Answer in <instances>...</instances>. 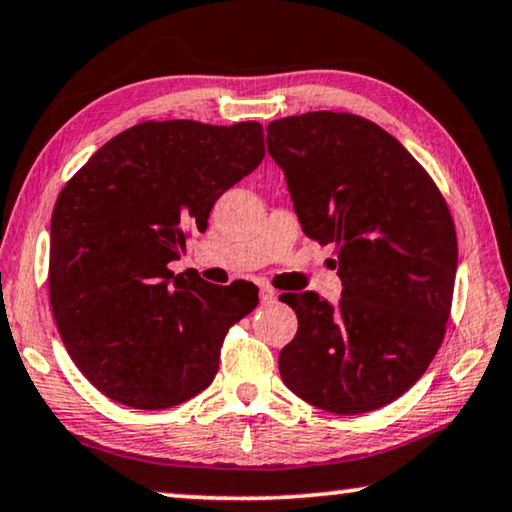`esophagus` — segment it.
<instances>
[{"label":"esophagus","instance_id":"esophagus-1","mask_svg":"<svg viewBox=\"0 0 512 512\" xmlns=\"http://www.w3.org/2000/svg\"><path fill=\"white\" fill-rule=\"evenodd\" d=\"M258 297H261L263 304H272L274 300H277V290H274L272 286H261V290H258Z\"/></svg>","mask_w":512,"mask_h":512}]
</instances>
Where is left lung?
<instances>
[{
    "label": "left lung",
    "mask_w": 512,
    "mask_h": 512,
    "mask_svg": "<svg viewBox=\"0 0 512 512\" xmlns=\"http://www.w3.org/2000/svg\"><path fill=\"white\" fill-rule=\"evenodd\" d=\"M306 238L336 245L343 297L288 293L297 334L279 352L286 387L313 407L364 414L426 373L451 313L458 238L446 199L398 139L348 112L267 125Z\"/></svg>",
    "instance_id": "1"
}]
</instances>
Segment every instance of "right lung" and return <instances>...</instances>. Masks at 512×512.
<instances>
[{"label":"right lung","mask_w":512,"mask_h":512,"mask_svg":"<svg viewBox=\"0 0 512 512\" xmlns=\"http://www.w3.org/2000/svg\"><path fill=\"white\" fill-rule=\"evenodd\" d=\"M263 155L256 121H144L64 185L50 222V304L68 355L107 398L167 410L215 380L224 336L256 309L258 290L212 286L169 263Z\"/></svg>","instance_id":"right-lung-1"}]
</instances>
